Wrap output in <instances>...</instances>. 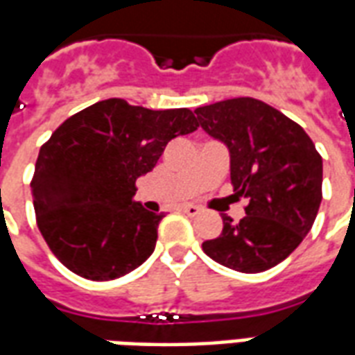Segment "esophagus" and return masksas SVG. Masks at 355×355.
<instances>
[{"instance_id":"obj_1","label":"esophagus","mask_w":355,"mask_h":355,"mask_svg":"<svg viewBox=\"0 0 355 355\" xmlns=\"http://www.w3.org/2000/svg\"><path fill=\"white\" fill-rule=\"evenodd\" d=\"M181 211H183V214H187V216L195 217L198 216V211H200V209L196 208V206H193V204H187V206H181Z\"/></svg>"}]
</instances>
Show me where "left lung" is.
Masks as SVG:
<instances>
[{
	"label": "left lung",
	"mask_w": 355,
	"mask_h": 355,
	"mask_svg": "<svg viewBox=\"0 0 355 355\" xmlns=\"http://www.w3.org/2000/svg\"><path fill=\"white\" fill-rule=\"evenodd\" d=\"M198 126L227 146L236 198L245 216L223 217V232L202 244L219 265L263 272L289 257L309 234L322 202L323 164L301 126L255 98L196 107Z\"/></svg>",
	"instance_id": "obj_1"
}]
</instances>
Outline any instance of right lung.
<instances>
[{
	"label": "right lung",
	"instance_id": "obj_1",
	"mask_svg": "<svg viewBox=\"0 0 355 355\" xmlns=\"http://www.w3.org/2000/svg\"><path fill=\"white\" fill-rule=\"evenodd\" d=\"M198 128L187 107L155 111L110 98L75 113L40 149L32 180L37 227L62 265L105 282L149 259L162 214L132 198L164 147Z\"/></svg>",
	"mask_w": 355,
	"mask_h": 355
}]
</instances>
